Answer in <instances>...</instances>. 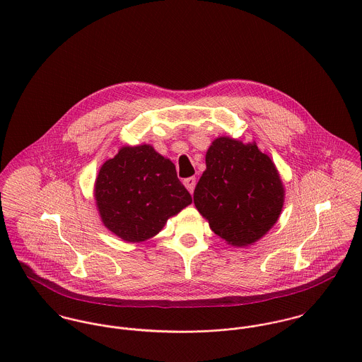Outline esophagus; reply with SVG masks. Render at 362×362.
<instances>
[{
  "instance_id": "esophagus-1",
  "label": "esophagus",
  "mask_w": 362,
  "mask_h": 362,
  "mask_svg": "<svg viewBox=\"0 0 362 362\" xmlns=\"http://www.w3.org/2000/svg\"><path fill=\"white\" fill-rule=\"evenodd\" d=\"M184 185H185V188L192 194L194 189H195V185H197V178H195V177L185 178V180H184Z\"/></svg>"
}]
</instances>
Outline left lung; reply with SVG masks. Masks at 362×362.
Here are the masks:
<instances>
[{
	"instance_id": "1",
	"label": "left lung",
	"mask_w": 362,
	"mask_h": 362,
	"mask_svg": "<svg viewBox=\"0 0 362 362\" xmlns=\"http://www.w3.org/2000/svg\"><path fill=\"white\" fill-rule=\"evenodd\" d=\"M284 185L272 158L255 142L216 138L194 204L214 234L233 247H248L276 224L284 205Z\"/></svg>"
}]
</instances>
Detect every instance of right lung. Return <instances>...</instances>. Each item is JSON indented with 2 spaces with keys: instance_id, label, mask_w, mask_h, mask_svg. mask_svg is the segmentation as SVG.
I'll list each match as a JSON object with an SVG mask.
<instances>
[{
  "instance_id": "obj_1",
  "label": "right lung",
  "mask_w": 362,
  "mask_h": 362,
  "mask_svg": "<svg viewBox=\"0 0 362 362\" xmlns=\"http://www.w3.org/2000/svg\"><path fill=\"white\" fill-rule=\"evenodd\" d=\"M95 201L104 226L127 243L146 241L192 204L175 165L151 145L122 146L99 170Z\"/></svg>"
}]
</instances>
